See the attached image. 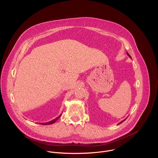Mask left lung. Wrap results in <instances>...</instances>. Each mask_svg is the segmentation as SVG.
<instances>
[{"instance_id":"obj_1","label":"left lung","mask_w":158,"mask_h":158,"mask_svg":"<svg viewBox=\"0 0 158 158\" xmlns=\"http://www.w3.org/2000/svg\"><path fill=\"white\" fill-rule=\"evenodd\" d=\"M127 55H128V56H129V57H130V58H131V59H132V57H131V55H129V54H128V52H127ZM125 120H126V119H125V120H122V122H120V123H118V124H120V123H122V122H124V121H125Z\"/></svg>"}]
</instances>
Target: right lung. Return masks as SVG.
<instances>
[{"label": "right lung", "mask_w": 158, "mask_h": 158, "mask_svg": "<svg viewBox=\"0 0 158 158\" xmlns=\"http://www.w3.org/2000/svg\"><path fill=\"white\" fill-rule=\"evenodd\" d=\"M61 114H60V115L59 116V117H57L56 118H55V119H53V120H51V121H50V122H46V123H40L41 125H50V124H52V123H55L57 120H58L60 117H61Z\"/></svg>", "instance_id": "right-lung-1"}]
</instances>
